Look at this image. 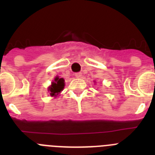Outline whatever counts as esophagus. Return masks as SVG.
<instances>
[{
  "label": "esophagus",
  "mask_w": 155,
  "mask_h": 155,
  "mask_svg": "<svg viewBox=\"0 0 155 155\" xmlns=\"http://www.w3.org/2000/svg\"><path fill=\"white\" fill-rule=\"evenodd\" d=\"M81 76H82L81 72H78V73L75 74V77H76V78H81Z\"/></svg>",
  "instance_id": "1"
}]
</instances>
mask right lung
Instances as JSON below:
<instances>
[{"instance_id": "add662e5", "label": "right lung", "mask_w": 155, "mask_h": 155, "mask_svg": "<svg viewBox=\"0 0 155 155\" xmlns=\"http://www.w3.org/2000/svg\"><path fill=\"white\" fill-rule=\"evenodd\" d=\"M64 79L63 78H59V76H56L54 80L51 82V84L48 87V91L52 97L56 98L60 95L61 91L64 90Z\"/></svg>"}]
</instances>
